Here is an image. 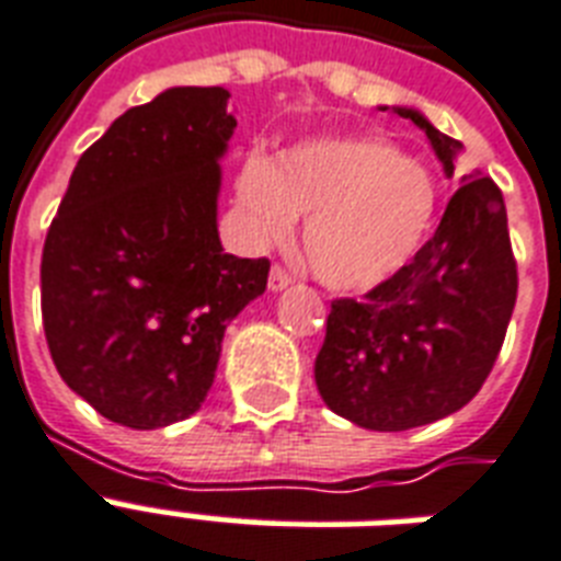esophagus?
Here are the masks:
<instances>
[{
  "label": "esophagus",
  "mask_w": 561,
  "mask_h": 561,
  "mask_svg": "<svg viewBox=\"0 0 561 561\" xmlns=\"http://www.w3.org/2000/svg\"><path fill=\"white\" fill-rule=\"evenodd\" d=\"M290 285V276L285 267H279V264H273L271 271V279H267V288L273 290V294H279V290H285Z\"/></svg>",
  "instance_id": "1"
}]
</instances>
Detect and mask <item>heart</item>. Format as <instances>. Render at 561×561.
I'll return each mask as SVG.
<instances>
[{"mask_svg": "<svg viewBox=\"0 0 561 561\" xmlns=\"http://www.w3.org/2000/svg\"><path fill=\"white\" fill-rule=\"evenodd\" d=\"M236 201L253 244H279L306 224V259L334 290H373L416 255L434 227L436 186L392 142L314 139L273 162L250 153Z\"/></svg>", "mask_w": 561, "mask_h": 561, "instance_id": "obj_1", "label": "heart"}]
</instances>
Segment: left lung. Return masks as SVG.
<instances>
[{"instance_id": "8db88e82", "label": "left lung", "mask_w": 561, "mask_h": 561, "mask_svg": "<svg viewBox=\"0 0 561 561\" xmlns=\"http://www.w3.org/2000/svg\"><path fill=\"white\" fill-rule=\"evenodd\" d=\"M387 110V107H381ZM422 127L454 178L462 142L419 110L392 107ZM518 297L501 188L469 174L434 238L367 297L334 299L314 381L323 401L367 431H410L466 408L495 367Z\"/></svg>"}]
</instances>
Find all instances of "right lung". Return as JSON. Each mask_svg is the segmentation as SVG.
<instances>
[{
  "mask_svg": "<svg viewBox=\"0 0 561 561\" xmlns=\"http://www.w3.org/2000/svg\"><path fill=\"white\" fill-rule=\"evenodd\" d=\"M224 87L130 107L75 165L43 247V329L57 373L134 431L197 413L229 320L267 288V259L224 253Z\"/></svg>",
  "mask_w": 561,
  "mask_h": 561,
  "instance_id": "1",
  "label": "right lung"
}]
</instances>
